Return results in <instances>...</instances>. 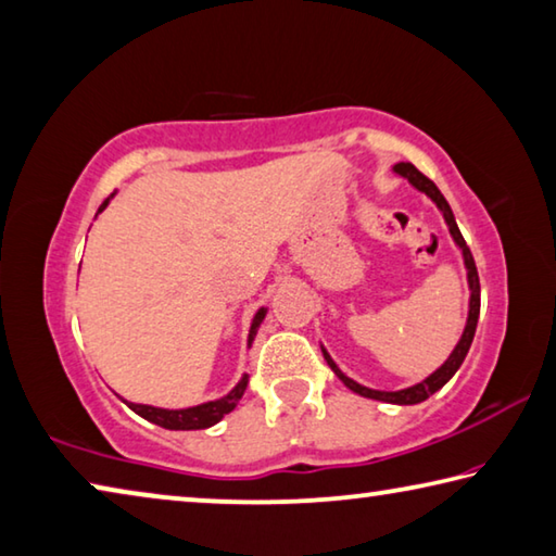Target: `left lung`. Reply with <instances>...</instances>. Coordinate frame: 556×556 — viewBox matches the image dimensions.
I'll use <instances>...</instances> for the list:
<instances>
[{"label":"left lung","mask_w":556,"mask_h":556,"mask_svg":"<svg viewBox=\"0 0 556 556\" xmlns=\"http://www.w3.org/2000/svg\"><path fill=\"white\" fill-rule=\"evenodd\" d=\"M394 172L399 177H404L408 185L416 187L418 192H424L426 197L431 199V202L441 208V214L445 218V224H448V231L453 236V241H456L458 249L463 251V263H466V270H468V288H470V303H468V323H466V330H463L460 340L456 348H453L451 357L445 359L439 369L433 371V375L426 377L424 381H418V384L414 387H406V389H399V391H379V389H369V387H362L357 384V381L350 379L344 371L334 364V359L327 354V350L323 348V354L327 364H330V369L334 371L342 379V384L352 389L354 394L359 396H367V399H377V402H387V404H399V406H408V404H421L429 399L431 394H435L445 381H448L453 375H456L458 367L463 364V359H466V354L470 350L472 344V338H476V327H478V315H480V280H478V268H476V261H472V253L468 249L466 239H463V233L458 229L456 224V216H453L448 202H445V197L441 194V189L433 185V181L421 175L412 162H399V165H394Z\"/></svg>","instance_id":"obj_1"}]
</instances>
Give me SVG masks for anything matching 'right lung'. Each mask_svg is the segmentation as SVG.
Segmentation results:
<instances>
[{
	"label": "right lung",
	"mask_w": 556,
	"mask_h": 556,
	"mask_svg": "<svg viewBox=\"0 0 556 556\" xmlns=\"http://www.w3.org/2000/svg\"><path fill=\"white\" fill-rule=\"evenodd\" d=\"M113 197H115V192L98 206V214L103 212ZM266 313H268L266 307H261V311L253 315V323H251V330H249V348L253 344V338H256V332H258V327L263 323V317H266ZM245 387H249V375H243L239 384H236L226 396L214 399V402H206V404H199V406H189V408H160V406H148V404H132V402H125V399H123V402L130 406L135 414L142 416L144 421L157 424V426H162V429L199 431V429H208V426L222 421L226 414H231L236 404L241 402Z\"/></svg>",
	"instance_id": "right-lung-1"
}]
</instances>
